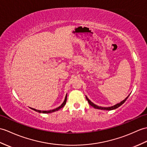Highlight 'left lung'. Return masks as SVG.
<instances>
[{"instance_id": "left-lung-1", "label": "left lung", "mask_w": 147, "mask_h": 147, "mask_svg": "<svg viewBox=\"0 0 147 147\" xmlns=\"http://www.w3.org/2000/svg\"><path fill=\"white\" fill-rule=\"evenodd\" d=\"M129 96V95H128V96ZM128 96L127 98H125L123 101H122L121 102H120V103H118V104H117L116 105L113 106V107H107V108H106V107H99V106H97V105H94V103H92V102L89 100V99H88V98H87V96H86V100H88V103H89V104L91 106V107H94V108L99 109V110H115V109L117 108H118V107H120V106H121V105H122L123 104V103H125V102L126 101V100H127V98H128Z\"/></svg>"}]
</instances>
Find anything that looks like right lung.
Masks as SVG:
<instances>
[{
    "instance_id": "add662e5",
    "label": "right lung",
    "mask_w": 147,
    "mask_h": 147,
    "mask_svg": "<svg viewBox=\"0 0 147 147\" xmlns=\"http://www.w3.org/2000/svg\"><path fill=\"white\" fill-rule=\"evenodd\" d=\"M66 101H67V94H66V97H65V100H64V102L63 103V104L61 105L60 106V107H59L57 108H56V109H54V110H49V111H40V110H36V109H34V108H31V109H32L33 110H34V111H36L39 112V113H50L54 112V111H56L59 110V109H61V108H62L64 107V106L66 105Z\"/></svg>"
}]
</instances>
